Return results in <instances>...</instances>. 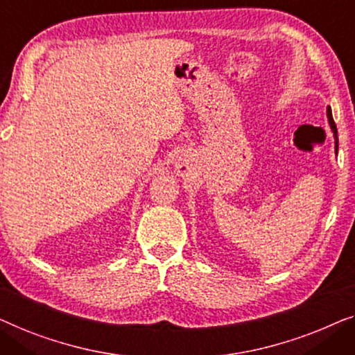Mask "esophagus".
<instances>
[{"mask_svg": "<svg viewBox=\"0 0 355 355\" xmlns=\"http://www.w3.org/2000/svg\"><path fill=\"white\" fill-rule=\"evenodd\" d=\"M175 168H177L178 175H187L188 171H189V161L187 157H178V161L175 164Z\"/></svg>", "mask_w": 355, "mask_h": 355, "instance_id": "obj_1", "label": "esophagus"}]
</instances>
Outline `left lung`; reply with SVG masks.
Masks as SVG:
<instances>
[{"label": "left lung", "mask_w": 355, "mask_h": 355, "mask_svg": "<svg viewBox=\"0 0 355 355\" xmlns=\"http://www.w3.org/2000/svg\"><path fill=\"white\" fill-rule=\"evenodd\" d=\"M327 114H328V122H329V127H331L333 133H334V139H336V146H334V148H336V153H338V128H336V123H334V121H333L331 109H328Z\"/></svg>", "instance_id": "1"}]
</instances>
